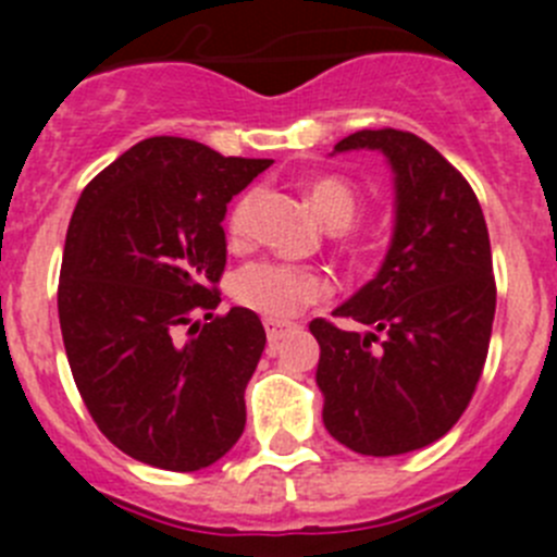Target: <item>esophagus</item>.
Segmentation results:
<instances>
[{
    "label": "esophagus",
    "instance_id": "esophagus-1",
    "mask_svg": "<svg viewBox=\"0 0 557 557\" xmlns=\"http://www.w3.org/2000/svg\"><path fill=\"white\" fill-rule=\"evenodd\" d=\"M263 325H267V336H269V345H272V347H277L280 342H283L285 336L294 331V325L280 323V320H263Z\"/></svg>",
    "mask_w": 557,
    "mask_h": 557
}]
</instances>
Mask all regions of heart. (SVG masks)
<instances>
[{
  "mask_svg": "<svg viewBox=\"0 0 557 557\" xmlns=\"http://www.w3.org/2000/svg\"><path fill=\"white\" fill-rule=\"evenodd\" d=\"M307 199L312 201L329 228H347L361 210L358 190L336 174H320L310 180ZM252 210H256V190H245L228 212L226 232L232 243L239 245L250 237ZM232 294L247 310L267 314L269 320H288L301 307L323 299L329 294V283L314 269L280 261H256L234 274Z\"/></svg>",
  "mask_w": 557,
  "mask_h": 557,
  "instance_id": "heart-1",
  "label": "heart"
}]
</instances>
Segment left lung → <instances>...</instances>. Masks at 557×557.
<instances>
[{"mask_svg": "<svg viewBox=\"0 0 557 557\" xmlns=\"http://www.w3.org/2000/svg\"><path fill=\"white\" fill-rule=\"evenodd\" d=\"M380 150L393 172V237L374 280L334 314L372 331L310 323L314 380L336 442L374 458L429 447L469 407L496 314L491 239L474 190L425 139L363 128L334 153Z\"/></svg>", "mask_w": 557, "mask_h": 557, "instance_id": "left-lung-1", "label": "left lung"}]
</instances>
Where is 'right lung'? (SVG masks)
Segmentation results:
<instances>
[{
	"instance_id": "add662e5",
	"label": "right lung",
	"mask_w": 557,
	"mask_h": 557,
	"mask_svg": "<svg viewBox=\"0 0 557 557\" xmlns=\"http://www.w3.org/2000/svg\"><path fill=\"white\" fill-rule=\"evenodd\" d=\"M269 166L150 137L77 199L61 261V336L94 423L134 460L199 471L243 436L267 331L245 307L212 310L226 205Z\"/></svg>"
}]
</instances>
